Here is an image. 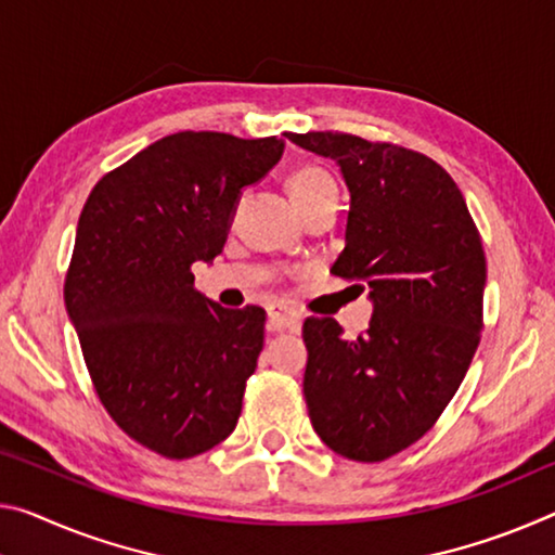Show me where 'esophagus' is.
Returning <instances> with one entry per match:
<instances>
[{
	"label": "esophagus",
	"mask_w": 555,
	"mask_h": 555,
	"mask_svg": "<svg viewBox=\"0 0 555 555\" xmlns=\"http://www.w3.org/2000/svg\"><path fill=\"white\" fill-rule=\"evenodd\" d=\"M301 323L304 319L298 315L296 311L286 309V306H271L269 309V323L267 328L271 333H279V331H301Z\"/></svg>",
	"instance_id": "34e87169"
}]
</instances>
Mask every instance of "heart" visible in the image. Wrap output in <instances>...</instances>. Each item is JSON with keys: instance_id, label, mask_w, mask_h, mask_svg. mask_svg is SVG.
Returning <instances> with one entry per match:
<instances>
[{"instance_id": "1", "label": "heart", "mask_w": 555, "mask_h": 555, "mask_svg": "<svg viewBox=\"0 0 555 555\" xmlns=\"http://www.w3.org/2000/svg\"><path fill=\"white\" fill-rule=\"evenodd\" d=\"M288 192H292L296 207L301 209L325 195H336V182L321 167L301 165L288 175Z\"/></svg>"}]
</instances>
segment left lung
I'll list each match as a JSON object with an SVG mask.
<instances>
[{
	"label": "left lung",
	"instance_id": "1",
	"mask_svg": "<svg viewBox=\"0 0 555 555\" xmlns=\"http://www.w3.org/2000/svg\"><path fill=\"white\" fill-rule=\"evenodd\" d=\"M286 138L338 163L350 209L331 271L363 281L373 301L356 338L336 319H306L311 425L346 460L383 462L433 429L469 371L483 325L481 236L456 182L427 155L328 130Z\"/></svg>",
	"mask_w": 555,
	"mask_h": 555
}]
</instances>
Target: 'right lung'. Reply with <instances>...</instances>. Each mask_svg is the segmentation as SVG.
Returning <instances> with one entry per match:
<instances>
[{"mask_svg":"<svg viewBox=\"0 0 555 555\" xmlns=\"http://www.w3.org/2000/svg\"><path fill=\"white\" fill-rule=\"evenodd\" d=\"M276 135H165L95 182L78 217L64 301L113 422L167 460L232 435L263 348L259 306L232 311L195 288L222 254L246 184L281 160Z\"/></svg>","mask_w":555,"mask_h":555,"instance_id":"obj_1","label":"right lung"}]
</instances>
